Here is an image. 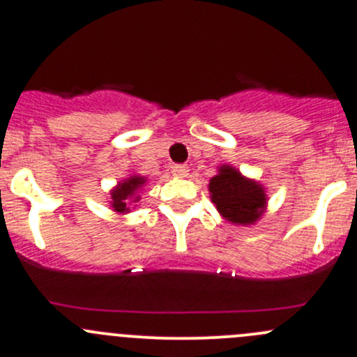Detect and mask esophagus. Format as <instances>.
Here are the masks:
<instances>
[{"label":"esophagus","mask_w":357,"mask_h":357,"mask_svg":"<svg viewBox=\"0 0 357 357\" xmlns=\"http://www.w3.org/2000/svg\"><path fill=\"white\" fill-rule=\"evenodd\" d=\"M171 172L172 176H176V178H186V174H188V167L183 164H174L171 167Z\"/></svg>","instance_id":"34e87169"}]
</instances>
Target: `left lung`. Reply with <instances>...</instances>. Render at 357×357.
<instances>
[{"label":"left lung","instance_id":"8db88e82","mask_svg":"<svg viewBox=\"0 0 357 357\" xmlns=\"http://www.w3.org/2000/svg\"><path fill=\"white\" fill-rule=\"evenodd\" d=\"M211 199L226 221L233 225H254L266 211L268 197L254 179L242 176L231 165H221L208 183Z\"/></svg>","mask_w":357,"mask_h":357}]
</instances>
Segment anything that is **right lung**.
Here are the masks:
<instances>
[{
	"label": "right lung",
	"mask_w": 357,
	"mask_h": 357,
	"mask_svg": "<svg viewBox=\"0 0 357 357\" xmlns=\"http://www.w3.org/2000/svg\"><path fill=\"white\" fill-rule=\"evenodd\" d=\"M146 179L143 176H129L126 178L124 181L119 183L114 190L110 192L112 197V208L119 214H124V212H129V202H138L139 197L138 195V190H142V186L145 185Z\"/></svg>",
	"instance_id": "add662e5"
}]
</instances>
